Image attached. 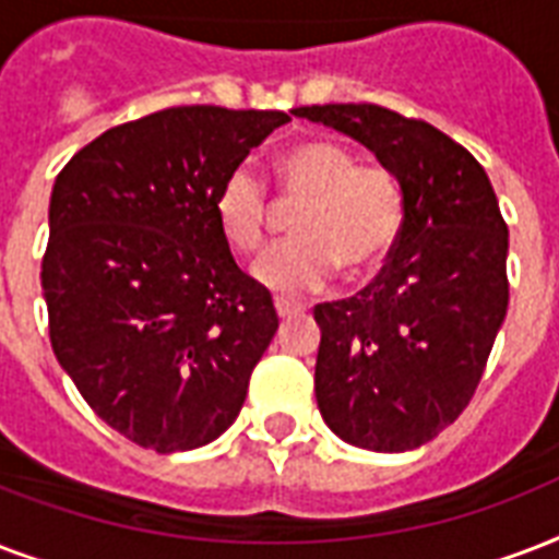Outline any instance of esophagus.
Instances as JSON below:
<instances>
[{
    "instance_id": "34e87169",
    "label": "esophagus",
    "mask_w": 559,
    "mask_h": 559,
    "mask_svg": "<svg viewBox=\"0 0 559 559\" xmlns=\"http://www.w3.org/2000/svg\"><path fill=\"white\" fill-rule=\"evenodd\" d=\"M274 306H276V314H280V318H292V314H297V311L302 309V306H297V302H288V300H276Z\"/></svg>"
}]
</instances>
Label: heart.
<instances>
[{
	"instance_id": "obj_1",
	"label": "heart",
	"mask_w": 559,
	"mask_h": 559,
	"mask_svg": "<svg viewBox=\"0 0 559 559\" xmlns=\"http://www.w3.org/2000/svg\"><path fill=\"white\" fill-rule=\"evenodd\" d=\"M276 183L285 201L300 203L292 241L267 250L253 267L276 294L318 292L344 267L373 274L396 248L405 218L400 180L382 166H358L356 154L332 140L300 142L276 157ZM267 189L259 171L241 163L215 194V221L236 253H257L267 236Z\"/></svg>"
}]
</instances>
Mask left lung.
<instances>
[{
    "instance_id": "obj_1",
    "label": "left lung",
    "mask_w": 559,
    "mask_h": 559,
    "mask_svg": "<svg viewBox=\"0 0 559 559\" xmlns=\"http://www.w3.org/2000/svg\"><path fill=\"white\" fill-rule=\"evenodd\" d=\"M294 116L347 133L400 180L388 265L349 300L320 302L314 396L349 445L408 452L469 405L508 314V224L481 163L423 119L379 104Z\"/></svg>"
}]
</instances>
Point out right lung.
Segmentation results:
<instances>
[{
	"instance_id": "obj_1",
	"label": "right lung",
	"mask_w": 559,
	"mask_h": 559,
	"mask_svg": "<svg viewBox=\"0 0 559 559\" xmlns=\"http://www.w3.org/2000/svg\"><path fill=\"white\" fill-rule=\"evenodd\" d=\"M280 110L168 107L104 131L55 180L43 297L60 367L119 435L159 455L239 417L280 318L215 221V194Z\"/></svg>"
}]
</instances>
